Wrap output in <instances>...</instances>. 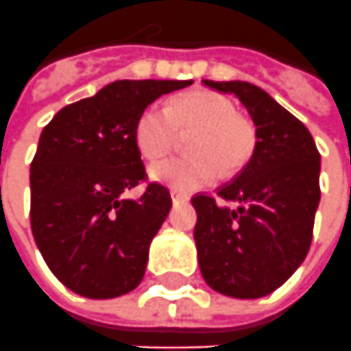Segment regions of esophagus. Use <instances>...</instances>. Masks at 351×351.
I'll use <instances>...</instances> for the list:
<instances>
[{
    "label": "esophagus",
    "instance_id": "obj_1",
    "mask_svg": "<svg viewBox=\"0 0 351 351\" xmlns=\"http://www.w3.org/2000/svg\"><path fill=\"white\" fill-rule=\"evenodd\" d=\"M170 197L173 202H185V200H189L187 195H183V193H180V191H176V189L170 191Z\"/></svg>",
    "mask_w": 351,
    "mask_h": 351
}]
</instances>
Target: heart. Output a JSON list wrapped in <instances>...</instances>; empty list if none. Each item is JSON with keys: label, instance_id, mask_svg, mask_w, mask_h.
<instances>
[{"label": "heart", "instance_id": "1", "mask_svg": "<svg viewBox=\"0 0 351 351\" xmlns=\"http://www.w3.org/2000/svg\"><path fill=\"white\" fill-rule=\"evenodd\" d=\"M187 139L189 156H176L152 166V180L171 189L191 193L206 187L221 173H235L252 156L256 128L235 103L210 89H193L170 99L166 108L149 106L137 116L134 137L137 151L147 162L160 160Z\"/></svg>", "mask_w": 351, "mask_h": 351}]
</instances>
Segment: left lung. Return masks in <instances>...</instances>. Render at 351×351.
Segmentation results:
<instances>
[{
	"label": "left lung",
	"instance_id": "1",
	"mask_svg": "<svg viewBox=\"0 0 351 351\" xmlns=\"http://www.w3.org/2000/svg\"><path fill=\"white\" fill-rule=\"evenodd\" d=\"M202 84L239 97L256 125V147L217 197H193L200 273L226 296L262 298L308 256L321 199V154L308 128L262 88L241 80ZM216 198L236 208L219 207Z\"/></svg>",
	"mask_w": 351,
	"mask_h": 351
}]
</instances>
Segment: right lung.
<instances>
[{
	"label": "right lung",
	"mask_w": 351,
	"mask_h": 351,
	"mask_svg": "<svg viewBox=\"0 0 351 351\" xmlns=\"http://www.w3.org/2000/svg\"><path fill=\"white\" fill-rule=\"evenodd\" d=\"M193 80H118L60 108L30 166V226L53 275L86 298L106 300L141 282L149 246L171 208L170 191L147 180L134 128L152 101Z\"/></svg>",
	"instance_id": "add662e5"
}]
</instances>
